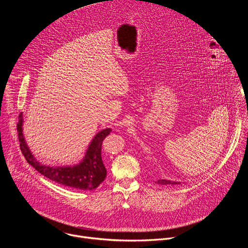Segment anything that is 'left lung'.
<instances>
[{
  "label": "left lung",
  "instance_id": "8db88e82",
  "mask_svg": "<svg viewBox=\"0 0 248 248\" xmlns=\"http://www.w3.org/2000/svg\"><path fill=\"white\" fill-rule=\"evenodd\" d=\"M155 183L160 185V186H173V185H180L181 184L180 182H173V181H170V180H158Z\"/></svg>",
  "mask_w": 248,
  "mask_h": 248
}]
</instances>
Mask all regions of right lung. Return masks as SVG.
I'll return each instance as SVG.
<instances>
[{"mask_svg":"<svg viewBox=\"0 0 248 248\" xmlns=\"http://www.w3.org/2000/svg\"><path fill=\"white\" fill-rule=\"evenodd\" d=\"M19 146L26 161L35 170L51 181L78 190H93L97 188L107 175L102 157L101 147L104 138L110 134V127L102 129L92 138L82 160L74 166L51 167L41 164L29 149L23 135V115L20 113L17 124Z\"/></svg>","mask_w":248,"mask_h":248,"instance_id":"add662e5","label":"right lung"}]
</instances>
